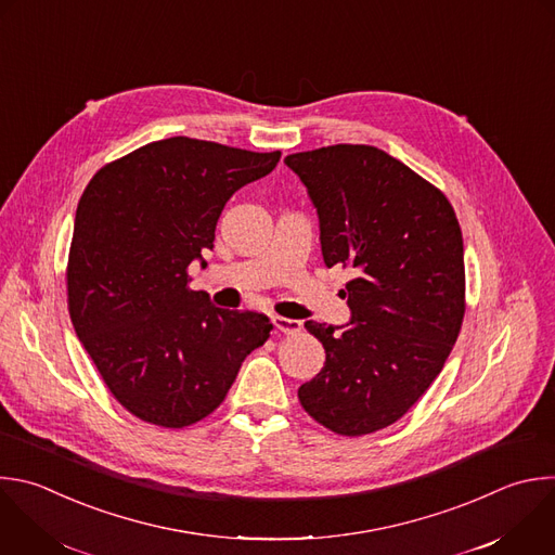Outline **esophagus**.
<instances>
[{
	"label": "esophagus",
	"mask_w": 555,
	"mask_h": 555,
	"mask_svg": "<svg viewBox=\"0 0 555 555\" xmlns=\"http://www.w3.org/2000/svg\"><path fill=\"white\" fill-rule=\"evenodd\" d=\"M272 324L285 333V335H292V333H298L302 328V322L300 320H294V318H283V315H274L272 318Z\"/></svg>",
	"instance_id": "34e87169"
}]
</instances>
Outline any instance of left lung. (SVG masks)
<instances>
[{"mask_svg":"<svg viewBox=\"0 0 555 555\" xmlns=\"http://www.w3.org/2000/svg\"><path fill=\"white\" fill-rule=\"evenodd\" d=\"M320 218L326 268L341 266L350 324L307 320L322 371L298 388L302 410L337 436L390 427L427 392L466 311L464 242L447 196L373 145L337 143L285 156Z\"/></svg>","mask_w":555,"mask_h":555,"instance_id":"obj_1","label":"left lung"}]
</instances>
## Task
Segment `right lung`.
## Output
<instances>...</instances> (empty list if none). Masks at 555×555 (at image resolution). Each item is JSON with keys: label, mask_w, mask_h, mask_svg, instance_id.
Returning <instances> with one entry per match:
<instances>
[{"label": "right lung", "mask_w": 555, "mask_h": 555, "mask_svg": "<svg viewBox=\"0 0 555 555\" xmlns=\"http://www.w3.org/2000/svg\"><path fill=\"white\" fill-rule=\"evenodd\" d=\"M281 152L169 137L106 163L78 203L67 261L74 328L117 403L182 429L220 408L270 318L214 307L190 263L214 248L227 201Z\"/></svg>", "instance_id": "obj_1"}]
</instances>
